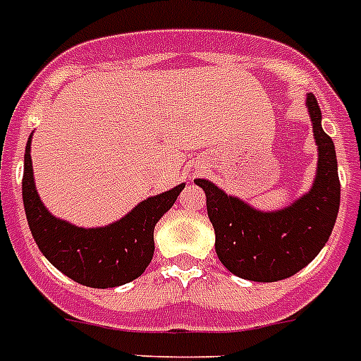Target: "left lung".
Here are the masks:
<instances>
[{
	"label": "left lung",
	"instance_id": "left-lung-1",
	"mask_svg": "<svg viewBox=\"0 0 361 361\" xmlns=\"http://www.w3.org/2000/svg\"><path fill=\"white\" fill-rule=\"evenodd\" d=\"M318 169L311 190L281 211H256L227 196L209 180H196L205 190L207 212L216 233V255L233 274L250 281H278L302 271L324 249L340 209L336 150L322 128L314 94H307Z\"/></svg>",
	"mask_w": 361,
	"mask_h": 361
}]
</instances>
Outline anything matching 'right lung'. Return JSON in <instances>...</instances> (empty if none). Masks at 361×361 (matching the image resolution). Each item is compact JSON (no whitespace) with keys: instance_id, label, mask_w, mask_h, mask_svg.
<instances>
[{"instance_id":"obj_1","label":"right lung","mask_w":361,"mask_h":361,"mask_svg":"<svg viewBox=\"0 0 361 361\" xmlns=\"http://www.w3.org/2000/svg\"><path fill=\"white\" fill-rule=\"evenodd\" d=\"M185 183L150 196L114 224L83 228L54 218L36 192L30 137L25 149L23 205L34 241L58 271L94 289H109L142 276L154 255V227L174 205Z\"/></svg>"}]
</instances>
